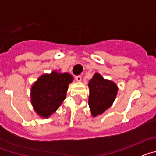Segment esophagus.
I'll list each match as a JSON object with an SVG mask.
<instances>
[{"instance_id": "esophagus-1", "label": "esophagus", "mask_w": 156, "mask_h": 156, "mask_svg": "<svg viewBox=\"0 0 156 156\" xmlns=\"http://www.w3.org/2000/svg\"><path fill=\"white\" fill-rule=\"evenodd\" d=\"M81 80H82V77H81V76H76V80L78 81V82H80V81H81Z\"/></svg>"}]
</instances>
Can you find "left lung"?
I'll return each instance as SVG.
<instances>
[{"label":"left lung","mask_w":156,"mask_h":156,"mask_svg":"<svg viewBox=\"0 0 156 156\" xmlns=\"http://www.w3.org/2000/svg\"><path fill=\"white\" fill-rule=\"evenodd\" d=\"M90 95L88 105L94 117L102 114L115 101L118 87L114 82L105 80L99 73H95L89 83Z\"/></svg>","instance_id":"obj_1"}]
</instances>
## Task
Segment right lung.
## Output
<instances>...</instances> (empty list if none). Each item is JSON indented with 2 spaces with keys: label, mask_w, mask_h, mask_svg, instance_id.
<instances>
[{
  "label": "right lung",
  "mask_w": 156,
  "mask_h": 156,
  "mask_svg": "<svg viewBox=\"0 0 156 156\" xmlns=\"http://www.w3.org/2000/svg\"><path fill=\"white\" fill-rule=\"evenodd\" d=\"M73 76L68 73L53 71L39 77L31 88V102L41 116L48 118L61 105L66 96Z\"/></svg>",
  "instance_id": "1"
}]
</instances>
